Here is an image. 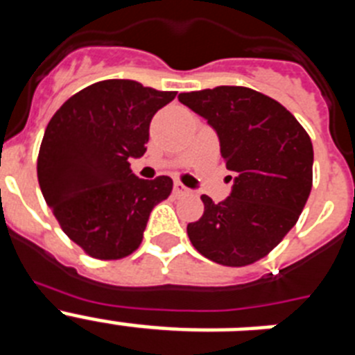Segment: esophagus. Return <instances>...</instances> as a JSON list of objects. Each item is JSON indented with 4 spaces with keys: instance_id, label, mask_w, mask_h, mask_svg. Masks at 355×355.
Returning <instances> with one entry per match:
<instances>
[{
    "instance_id": "obj_1",
    "label": "esophagus",
    "mask_w": 355,
    "mask_h": 355,
    "mask_svg": "<svg viewBox=\"0 0 355 355\" xmlns=\"http://www.w3.org/2000/svg\"><path fill=\"white\" fill-rule=\"evenodd\" d=\"M190 190H188L187 187H184L183 183H180V181H175L174 183V193L175 196H184V193H188Z\"/></svg>"
}]
</instances>
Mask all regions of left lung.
<instances>
[{"label": "left lung", "instance_id": "left-lung-1", "mask_svg": "<svg viewBox=\"0 0 355 355\" xmlns=\"http://www.w3.org/2000/svg\"><path fill=\"white\" fill-rule=\"evenodd\" d=\"M178 99L216 131L225 167L234 172L227 199L215 205L200 197L205 213L187 225L188 238L218 265H252L281 243L306 206L311 139L281 103L247 87L222 85Z\"/></svg>", "mask_w": 355, "mask_h": 355}]
</instances>
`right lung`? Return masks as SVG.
Here are the masks:
<instances>
[{
    "instance_id": "right-lung-1",
    "label": "right lung",
    "mask_w": 355,
    "mask_h": 355,
    "mask_svg": "<svg viewBox=\"0 0 355 355\" xmlns=\"http://www.w3.org/2000/svg\"><path fill=\"white\" fill-rule=\"evenodd\" d=\"M175 92L133 80L80 90L49 121L39 159L40 190L64 233L96 259H121L142 243L147 220L172 180H140L130 159L146 153L153 115Z\"/></svg>"
}]
</instances>
